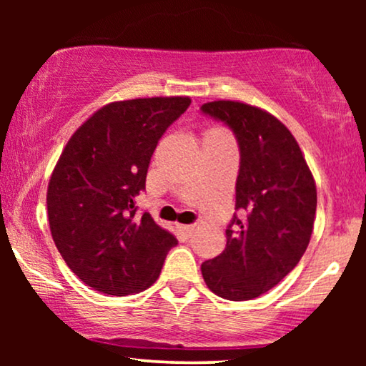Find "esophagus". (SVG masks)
Masks as SVG:
<instances>
[{
    "mask_svg": "<svg viewBox=\"0 0 366 366\" xmlns=\"http://www.w3.org/2000/svg\"><path fill=\"white\" fill-rule=\"evenodd\" d=\"M183 232L188 234V237H192V234L194 233V224H184L183 227Z\"/></svg>",
    "mask_w": 366,
    "mask_h": 366,
    "instance_id": "34e87169",
    "label": "esophagus"
}]
</instances>
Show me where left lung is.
<instances>
[{
    "label": "left lung",
    "instance_id": "1",
    "mask_svg": "<svg viewBox=\"0 0 366 366\" xmlns=\"http://www.w3.org/2000/svg\"><path fill=\"white\" fill-rule=\"evenodd\" d=\"M202 113L232 129L239 148L234 214L227 248L202 264L214 295L257 298L297 267L312 238L317 187L297 139L263 109L238 102L204 103Z\"/></svg>",
    "mask_w": 366,
    "mask_h": 366
}]
</instances>
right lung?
I'll return each mask as SVG.
<instances>
[{
    "instance_id": "add662e5",
    "label": "right lung",
    "mask_w": 366,
    "mask_h": 366,
    "mask_svg": "<svg viewBox=\"0 0 366 366\" xmlns=\"http://www.w3.org/2000/svg\"><path fill=\"white\" fill-rule=\"evenodd\" d=\"M188 97L109 103L79 127L48 184L53 242L69 269L97 292L124 297L157 282L178 243L152 214L137 213L149 159Z\"/></svg>"
}]
</instances>
